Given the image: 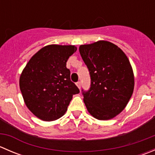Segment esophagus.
Returning <instances> with one entry per match:
<instances>
[{
    "instance_id": "34e87169",
    "label": "esophagus",
    "mask_w": 155,
    "mask_h": 155,
    "mask_svg": "<svg viewBox=\"0 0 155 155\" xmlns=\"http://www.w3.org/2000/svg\"><path fill=\"white\" fill-rule=\"evenodd\" d=\"M76 84V85H77V87H79V89H80V87H81V82H77Z\"/></svg>"
}]
</instances>
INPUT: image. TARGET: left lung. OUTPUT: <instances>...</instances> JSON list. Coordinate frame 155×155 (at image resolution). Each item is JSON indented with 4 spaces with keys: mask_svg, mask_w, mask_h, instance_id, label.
Instances as JSON below:
<instances>
[{
    "mask_svg": "<svg viewBox=\"0 0 155 155\" xmlns=\"http://www.w3.org/2000/svg\"><path fill=\"white\" fill-rule=\"evenodd\" d=\"M79 49L91 76L89 90H82L85 107L97 119L113 118L122 112L134 92V72L127 57L105 40L81 45Z\"/></svg>",
    "mask_w": 155,
    "mask_h": 155,
    "instance_id": "8db88e82",
    "label": "left lung"
}]
</instances>
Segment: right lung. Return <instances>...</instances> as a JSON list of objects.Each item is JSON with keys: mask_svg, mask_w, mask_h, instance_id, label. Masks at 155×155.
<instances>
[{"mask_svg": "<svg viewBox=\"0 0 155 155\" xmlns=\"http://www.w3.org/2000/svg\"><path fill=\"white\" fill-rule=\"evenodd\" d=\"M76 51L71 45L45 46L32 56L20 76V90L26 106L43 121L63 116L73 95L79 93L66 67Z\"/></svg>", "mask_w": 155, "mask_h": 155, "instance_id": "obj_1", "label": "right lung"}]
</instances>
